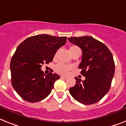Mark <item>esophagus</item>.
Listing matches in <instances>:
<instances>
[{
	"label": "esophagus",
	"mask_w": 126,
	"mask_h": 126,
	"mask_svg": "<svg viewBox=\"0 0 126 126\" xmlns=\"http://www.w3.org/2000/svg\"><path fill=\"white\" fill-rule=\"evenodd\" d=\"M61 79H66L67 77H64V76H61Z\"/></svg>",
	"instance_id": "obj_1"
}]
</instances>
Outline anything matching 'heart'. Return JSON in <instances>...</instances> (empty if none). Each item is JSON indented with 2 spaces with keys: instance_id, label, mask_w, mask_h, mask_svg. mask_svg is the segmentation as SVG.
<instances>
[{
  "instance_id": "1",
  "label": "heart",
  "mask_w": 126,
  "mask_h": 126,
  "mask_svg": "<svg viewBox=\"0 0 126 126\" xmlns=\"http://www.w3.org/2000/svg\"><path fill=\"white\" fill-rule=\"evenodd\" d=\"M69 51H70V53L71 54V55H73V54L75 53L77 51L79 50L80 49L77 46H71L69 47ZM56 58V55H55L54 56V59ZM71 69V67L68 66V65H65L64 64H62V63H60V64H58L55 66V71L56 72H57L59 74L64 75H67L68 73H69V70Z\"/></svg>"
}]
</instances>
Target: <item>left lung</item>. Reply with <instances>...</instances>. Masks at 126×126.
<instances>
[{
    "label": "left lung",
    "instance_id": "left-lung-1",
    "mask_svg": "<svg viewBox=\"0 0 126 126\" xmlns=\"http://www.w3.org/2000/svg\"><path fill=\"white\" fill-rule=\"evenodd\" d=\"M71 43L82 51L79 68L86 77H75L76 84L69 88L71 95L81 104L90 105L100 101L111 87L115 74V62L111 52L102 42L89 36L71 37Z\"/></svg>",
    "mask_w": 126,
    "mask_h": 126
}]
</instances>
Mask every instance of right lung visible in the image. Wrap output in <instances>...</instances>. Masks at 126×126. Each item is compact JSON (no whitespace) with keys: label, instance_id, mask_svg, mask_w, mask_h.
Masks as SVG:
<instances>
[{"label":"right lung","instance_id":"add662e5","mask_svg":"<svg viewBox=\"0 0 126 126\" xmlns=\"http://www.w3.org/2000/svg\"><path fill=\"white\" fill-rule=\"evenodd\" d=\"M65 42V37L42 34L26 38L17 47L10 63L11 84L22 99L37 102L50 94L60 76L52 73L46 75L41 67L52 62Z\"/></svg>","mask_w":126,"mask_h":126}]
</instances>
